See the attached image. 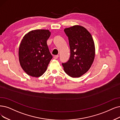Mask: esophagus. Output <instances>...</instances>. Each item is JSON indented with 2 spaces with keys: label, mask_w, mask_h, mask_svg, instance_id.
<instances>
[{
  "label": "esophagus",
  "mask_w": 120,
  "mask_h": 120,
  "mask_svg": "<svg viewBox=\"0 0 120 120\" xmlns=\"http://www.w3.org/2000/svg\"><path fill=\"white\" fill-rule=\"evenodd\" d=\"M59 55H56V56H54V59H58V57H59Z\"/></svg>",
  "instance_id": "esophagus-1"
}]
</instances>
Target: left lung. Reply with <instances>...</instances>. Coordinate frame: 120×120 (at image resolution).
<instances>
[{"label": "left lung", "instance_id": "obj_1", "mask_svg": "<svg viewBox=\"0 0 120 120\" xmlns=\"http://www.w3.org/2000/svg\"><path fill=\"white\" fill-rule=\"evenodd\" d=\"M70 49L69 60L63 63L64 71L73 78L86 73L93 64L95 56L94 41L90 33L80 26L65 28Z\"/></svg>", "mask_w": 120, "mask_h": 120}]
</instances>
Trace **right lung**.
Segmentation results:
<instances>
[{"mask_svg": "<svg viewBox=\"0 0 120 120\" xmlns=\"http://www.w3.org/2000/svg\"><path fill=\"white\" fill-rule=\"evenodd\" d=\"M50 35L49 30H36L23 37L19 49V61L28 75L38 77L46 71L52 58L47 44Z\"/></svg>", "mask_w": 120, "mask_h": 120, "instance_id": "1", "label": "right lung"}]
</instances>
